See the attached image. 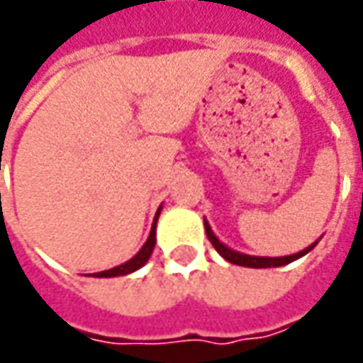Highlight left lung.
Wrapping results in <instances>:
<instances>
[{"instance_id": "1", "label": "left lung", "mask_w": 363, "mask_h": 363, "mask_svg": "<svg viewBox=\"0 0 363 363\" xmlns=\"http://www.w3.org/2000/svg\"><path fill=\"white\" fill-rule=\"evenodd\" d=\"M206 233H207V239L211 241V245L215 247V251L223 257L225 261L233 262V264H239V267H251V269H271V267H282V264H289V262L296 261V259H301L304 255L312 251L316 243H312L311 247H306V249H302L298 253L294 255H286V257H251V255H243V253H237L233 249H229L227 245H223L217 237L213 235L211 231V227L209 223L206 221Z\"/></svg>"}]
</instances>
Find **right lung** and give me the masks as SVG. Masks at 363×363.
I'll list each match as a JSON object with an SVG mask.
<instances>
[{
  "label": "right lung",
  "mask_w": 363,
  "mask_h": 363,
  "mask_svg": "<svg viewBox=\"0 0 363 363\" xmlns=\"http://www.w3.org/2000/svg\"><path fill=\"white\" fill-rule=\"evenodd\" d=\"M160 211H162V209H157L156 217H154V225H152V231H150L148 241L144 243V247L140 249L138 253L134 255L130 261L124 262V264H118V267L108 269V271L94 272L92 277H99V279H108V277H122V274H130V272L142 269V267L148 262L150 255H152V251H154V245H156V221H157V217H160Z\"/></svg>",
  "instance_id": "1"
}]
</instances>
